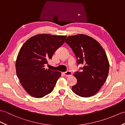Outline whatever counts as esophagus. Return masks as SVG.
<instances>
[{
    "label": "esophagus",
    "instance_id": "34e87169",
    "mask_svg": "<svg viewBox=\"0 0 125 125\" xmlns=\"http://www.w3.org/2000/svg\"><path fill=\"white\" fill-rule=\"evenodd\" d=\"M63 73L64 74V76H66V77H70V76H72V72L70 71H67L65 72H63Z\"/></svg>",
    "mask_w": 125,
    "mask_h": 125
}]
</instances>
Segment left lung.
Instances as JSON below:
<instances>
[{
    "instance_id": "1",
    "label": "left lung",
    "mask_w": 125,
    "mask_h": 125,
    "mask_svg": "<svg viewBox=\"0 0 125 125\" xmlns=\"http://www.w3.org/2000/svg\"><path fill=\"white\" fill-rule=\"evenodd\" d=\"M65 42L76 55L78 64H83L82 72H76L77 83L72 91L81 97L96 94L108 77L109 63L105 51L100 43L83 34L69 36Z\"/></svg>"
}]
</instances>
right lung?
<instances>
[{"label":"right lung","mask_w":125,"mask_h":125,"mask_svg":"<svg viewBox=\"0 0 125 125\" xmlns=\"http://www.w3.org/2000/svg\"><path fill=\"white\" fill-rule=\"evenodd\" d=\"M66 36L39 34L29 39L20 49L15 68L22 87L32 96L42 98L51 93L61 73L45 68Z\"/></svg>","instance_id":"right-lung-1"}]
</instances>
